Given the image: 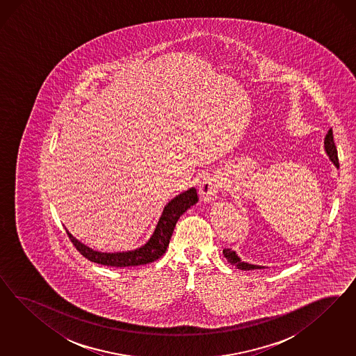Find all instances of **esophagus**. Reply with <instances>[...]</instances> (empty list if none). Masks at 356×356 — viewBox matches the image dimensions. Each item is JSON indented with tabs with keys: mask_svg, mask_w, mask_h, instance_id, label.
Segmentation results:
<instances>
[{
	"mask_svg": "<svg viewBox=\"0 0 356 356\" xmlns=\"http://www.w3.org/2000/svg\"><path fill=\"white\" fill-rule=\"evenodd\" d=\"M222 186H223V181H222L219 175H216V173L214 175L213 173L206 175L198 185L200 195L204 201L210 202L216 198V193L222 189Z\"/></svg>",
	"mask_w": 356,
	"mask_h": 356,
	"instance_id": "esophagus-1",
	"label": "esophagus"
}]
</instances>
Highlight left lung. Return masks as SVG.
I'll list each match as a JSON object with an SVG mask.
<instances>
[{"label":"left lung","mask_w":356,"mask_h":356,"mask_svg":"<svg viewBox=\"0 0 356 356\" xmlns=\"http://www.w3.org/2000/svg\"><path fill=\"white\" fill-rule=\"evenodd\" d=\"M325 150L326 154L329 155L330 161L334 163L335 167L339 168V161H338V154H337V147H335L334 138H333V129L329 130L326 137H325ZM223 254L226 257L227 261L232 265H235L237 269L241 270H254V269H264L262 266H257V265H252V264H247L243 262L241 259L237 257L236 253L229 248L223 249Z\"/></svg>","instance_id":"8db88e82"}]
</instances>
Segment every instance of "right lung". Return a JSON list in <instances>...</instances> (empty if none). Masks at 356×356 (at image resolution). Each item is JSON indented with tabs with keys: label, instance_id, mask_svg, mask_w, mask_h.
I'll use <instances>...</instances> for the list:
<instances>
[{
	"label": "right lung",
	"instance_id": "add662e5",
	"mask_svg": "<svg viewBox=\"0 0 356 356\" xmlns=\"http://www.w3.org/2000/svg\"><path fill=\"white\" fill-rule=\"evenodd\" d=\"M197 201H198V197H197V191L194 188H191L183 193L176 195L167 205L164 206L162 216L150 240L143 247L129 250V252L102 253L83 245L81 241L76 240V237L72 236L67 229H66V234L76 250L91 262L106 265V266H116V268L146 265L161 259L165 253L179 218L183 216L191 206L197 204Z\"/></svg>",
	"mask_w": 356,
	"mask_h": 356
}]
</instances>
